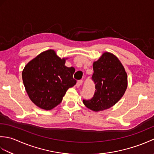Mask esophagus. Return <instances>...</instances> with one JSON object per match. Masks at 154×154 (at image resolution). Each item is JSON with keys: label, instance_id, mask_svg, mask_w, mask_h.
Wrapping results in <instances>:
<instances>
[{"label": "esophagus", "instance_id": "34e87169", "mask_svg": "<svg viewBox=\"0 0 154 154\" xmlns=\"http://www.w3.org/2000/svg\"><path fill=\"white\" fill-rule=\"evenodd\" d=\"M82 83H83V81H82V80L78 81L77 82V84H76V87H77V88L80 87V86L81 85H82Z\"/></svg>", "mask_w": 154, "mask_h": 154}]
</instances>
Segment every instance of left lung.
Wrapping results in <instances>:
<instances>
[{
    "label": "left lung",
    "mask_w": 154,
    "mask_h": 154,
    "mask_svg": "<svg viewBox=\"0 0 154 154\" xmlns=\"http://www.w3.org/2000/svg\"><path fill=\"white\" fill-rule=\"evenodd\" d=\"M92 80L95 84L94 96L83 99L88 109L101 111L114 106L122 97L126 90V72L120 60L112 54L105 52L93 63Z\"/></svg>",
    "instance_id": "left-lung-1"
}]
</instances>
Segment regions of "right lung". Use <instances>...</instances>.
<instances>
[{
    "label": "right lung",
    "instance_id": "1",
    "mask_svg": "<svg viewBox=\"0 0 154 154\" xmlns=\"http://www.w3.org/2000/svg\"><path fill=\"white\" fill-rule=\"evenodd\" d=\"M53 50L42 52L26 65L22 80L30 100L42 109L49 110L60 104L69 88L77 83L75 68L65 65Z\"/></svg>",
    "mask_w": 154,
    "mask_h": 154
}]
</instances>
